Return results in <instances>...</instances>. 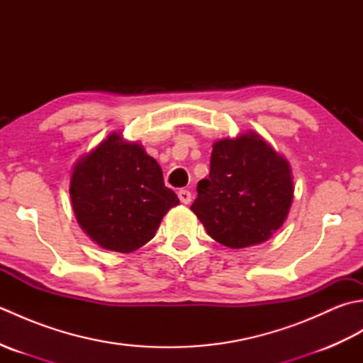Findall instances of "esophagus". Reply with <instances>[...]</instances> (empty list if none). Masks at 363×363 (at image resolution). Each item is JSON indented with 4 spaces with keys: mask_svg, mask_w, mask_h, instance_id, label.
<instances>
[{
    "mask_svg": "<svg viewBox=\"0 0 363 363\" xmlns=\"http://www.w3.org/2000/svg\"><path fill=\"white\" fill-rule=\"evenodd\" d=\"M177 196H179V199H181V203H184V204H190V201H191V194L189 190H179L177 191Z\"/></svg>",
    "mask_w": 363,
    "mask_h": 363,
    "instance_id": "34e87169",
    "label": "esophagus"
}]
</instances>
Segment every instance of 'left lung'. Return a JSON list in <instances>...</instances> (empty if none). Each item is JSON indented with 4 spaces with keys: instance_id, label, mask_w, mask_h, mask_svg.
Returning <instances> with one entry per match:
<instances>
[{
    "instance_id": "obj_1",
    "label": "left lung",
    "mask_w": 363,
    "mask_h": 363,
    "mask_svg": "<svg viewBox=\"0 0 363 363\" xmlns=\"http://www.w3.org/2000/svg\"><path fill=\"white\" fill-rule=\"evenodd\" d=\"M190 209L207 234L229 248L268 240L287 218L293 182L289 162L254 133L213 143L211 173L198 182Z\"/></svg>"
}]
</instances>
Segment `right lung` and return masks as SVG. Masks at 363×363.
I'll use <instances>...</instances> for the list:
<instances>
[{
	"label": "right lung",
	"instance_id": "add662e5",
	"mask_svg": "<svg viewBox=\"0 0 363 363\" xmlns=\"http://www.w3.org/2000/svg\"><path fill=\"white\" fill-rule=\"evenodd\" d=\"M70 196L76 220L91 240L117 252L148 243L164 215L179 204L157 162L117 134L78 162Z\"/></svg>",
	"mask_w": 363,
	"mask_h": 363
}]
</instances>
